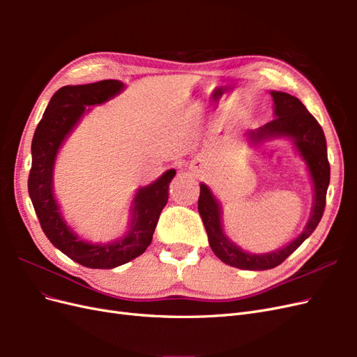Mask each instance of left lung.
<instances>
[{
    "instance_id": "1",
    "label": "left lung",
    "mask_w": 357,
    "mask_h": 357,
    "mask_svg": "<svg viewBox=\"0 0 357 357\" xmlns=\"http://www.w3.org/2000/svg\"><path fill=\"white\" fill-rule=\"evenodd\" d=\"M271 95L274 98L275 119L256 129V131L248 132V135L252 137L253 142L275 137H289L294 139L299 153L305 159L311 172V178L314 181V207H312L305 231L295 241H291L278 252L268 255L245 253L223 235L220 225V207L205 185H201L198 199V211L202 218L205 231L208 235V243L214 255L225 264L240 269H250V271L275 268L284 262L308 238L312 231L317 228L323 211H325L326 192L331 180L326 138L316 117L307 110V107L296 96L284 92H271Z\"/></svg>"
}]
</instances>
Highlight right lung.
<instances>
[{"label":"right lung","instance_id":"obj_1","mask_svg":"<svg viewBox=\"0 0 357 357\" xmlns=\"http://www.w3.org/2000/svg\"><path fill=\"white\" fill-rule=\"evenodd\" d=\"M122 88L123 83L119 80L63 86L52 96L31 144L32 164L28 177V192L41 229L63 255L88 268H116L144 253L152 243L160 211L167 205L169 183L176 176V171L169 169L153 185L138 190L132 207L131 229L122 240L113 244L95 245L82 241L62 220L59 207L52 193L53 164L58 149L74 125L80 121L86 105L105 102L121 92Z\"/></svg>","mask_w":357,"mask_h":357}]
</instances>
